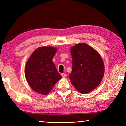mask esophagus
<instances>
[{
	"mask_svg": "<svg viewBox=\"0 0 126 126\" xmlns=\"http://www.w3.org/2000/svg\"><path fill=\"white\" fill-rule=\"evenodd\" d=\"M61 75H62V76L63 77H65L66 76V74L62 73V74H61Z\"/></svg>",
	"mask_w": 126,
	"mask_h": 126,
	"instance_id": "34e87169",
	"label": "esophagus"
}]
</instances>
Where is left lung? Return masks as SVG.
<instances>
[{
    "label": "left lung",
    "mask_w": 126,
    "mask_h": 126,
    "mask_svg": "<svg viewBox=\"0 0 126 126\" xmlns=\"http://www.w3.org/2000/svg\"><path fill=\"white\" fill-rule=\"evenodd\" d=\"M73 69L69 79L82 94L88 93L101 83L104 73L102 58L97 51L86 43L76 44L70 49Z\"/></svg>",
    "instance_id": "left-lung-1"
}]
</instances>
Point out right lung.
<instances>
[{
	"label": "right lung",
	"mask_w": 126,
	"mask_h": 126,
	"mask_svg": "<svg viewBox=\"0 0 126 126\" xmlns=\"http://www.w3.org/2000/svg\"><path fill=\"white\" fill-rule=\"evenodd\" d=\"M57 49L51 46L41 47L34 51L26 62L25 76L34 92L46 95L61 78L52 59Z\"/></svg>",
	"instance_id": "add662e5"
}]
</instances>
